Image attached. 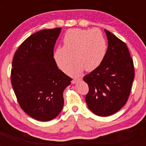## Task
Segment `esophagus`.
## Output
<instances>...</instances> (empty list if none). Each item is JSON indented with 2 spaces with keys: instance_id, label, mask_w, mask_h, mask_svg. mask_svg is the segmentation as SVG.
Instances as JSON below:
<instances>
[{
  "instance_id": "esophagus-1",
  "label": "esophagus",
  "mask_w": 146,
  "mask_h": 146,
  "mask_svg": "<svg viewBox=\"0 0 146 146\" xmlns=\"http://www.w3.org/2000/svg\"><path fill=\"white\" fill-rule=\"evenodd\" d=\"M82 79H73V80H72L71 81V83L72 84H75L76 82H79V81H80V80H81Z\"/></svg>"
}]
</instances>
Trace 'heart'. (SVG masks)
<instances>
[{"instance_id": "obj_1", "label": "heart", "mask_w": 146, "mask_h": 146, "mask_svg": "<svg viewBox=\"0 0 146 146\" xmlns=\"http://www.w3.org/2000/svg\"><path fill=\"white\" fill-rule=\"evenodd\" d=\"M63 46L56 48L53 58L64 72L67 71L74 60H77L67 72L72 76L80 75L84 68L91 71L98 68L106 53V41L98 29H68L63 38Z\"/></svg>"}]
</instances>
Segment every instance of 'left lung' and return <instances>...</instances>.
I'll use <instances>...</instances> for the list:
<instances>
[{"instance_id":"8db88e82","label":"left lung","mask_w":146,"mask_h":146,"mask_svg":"<svg viewBox=\"0 0 146 146\" xmlns=\"http://www.w3.org/2000/svg\"><path fill=\"white\" fill-rule=\"evenodd\" d=\"M104 31L108 39L104 59L83 79L89 87L86 104L101 117L113 115L125 105L135 76L133 60L126 44L108 30Z\"/></svg>"}]
</instances>
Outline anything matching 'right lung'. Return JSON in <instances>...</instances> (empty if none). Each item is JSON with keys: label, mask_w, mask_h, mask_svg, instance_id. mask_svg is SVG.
<instances>
[{"label": "right lung", "mask_w": 146, "mask_h": 146, "mask_svg": "<svg viewBox=\"0 0 146 146\" xmlns=\"http://www.w3.org/2000/svg\"><path fill=\"white\" fill-rule=\"evenodd\" d=\"M62 28L43 29L27 38L12 61L11 82L20 106L38 121L53 119L62 111L63 91L72 79L58 68L53 48Z\"/></svg>", "instance_id": "1"}]
</instances>
